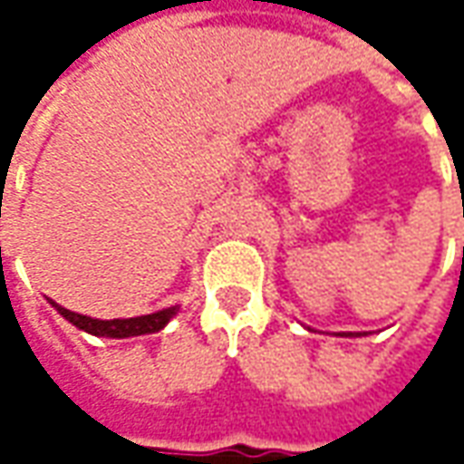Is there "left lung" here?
Listing matches in <instances>:
<instances>
[{
    "label": "left lung",
    "instance_id": "obj_1",
    "mask_svg": "<svg viewBox=\"0 0 464 464\" xmlns=\"http://www.w3.org/2000/svg\"><path fill=\"white\" fill-rule=\"evenodd\" d=\"M338 335H343V338H359V335H366V333H338Z\"/></svg>",
    "mask_w": 464,
    "mask_h": 464
}]
</instances>
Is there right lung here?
<instances>
[{
	"label": "right lung",
	"mask_w": 464,
	"mask_h": 464,
	"mask_svg": "<svg viewBox=\"0 0 464 464\" xmlns=\"http://www.w3.org/2000/svg\"><path fill=\"white\" fill-rule=\"evenodd\" d=\"M48 304L62 314L63 320H69L74 328L84 330L90 335L98 338H134V335H147V333H157L168 325L169 320L178 314L180 304H172L165 310H157L152 314H139V317H113V320H100V317H90V314H80L56 304L53 299H48Z\"/></svg>",
	"instance_id": "add662e5"
}]
</instances>
